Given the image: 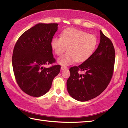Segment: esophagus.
<instances>
[{
  "instance_id": "1",
  "label": "esophagus",
  "mask_w": 128,
  "mask_h": 128,
  "mask_svg": "<svg viewBox=\"0 0 128 128\" xmlns=\"http://www.w3.org/2000/svg\"><path fill=\"white\" fill-rule=\"evenodd\" d=\"M68 68H67L66 66H61V69L62 70H65V69H67Z\"/></svg>"
}]
</instances>
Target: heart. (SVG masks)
Returning a JSON list of instances; mask_svg holds the SVG:
<instances>
[{
	"label": "heart",
	"instance_id": "b5f03b06",
	"mask_svg": "<svg viewBox=\"0 0 128 128\" xmlns=\"http://www.w3.org/2000/svg\"><path fill=\"white\" fill-rule=\"evenodd\" d=\"M98 40L96 36L81 30L69 28L61 33V38L54 36L51 40V47L58 58V63L63 66L74 62H84L92 55L96 49Z\"/></svg>",
	"mask_w": 128,
	"mask_h": 128
}]
</instances>
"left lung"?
Segmentation results:
<instances>
[{
  "label": "left lung",
  "instance_id": "left-lung-1",
  "mask_svg": "<svg viewBox=\"0 0 128 128\" xmlns=\"http://www.w3.org/2000/svg\"><path fill=\"white\" fill-rule=\"evenodd\" d=\"M100 40L92 55L78 66L69 69L66 81L69 95L80 102L91 100L100 95L111 81L114 73L115 51L110 39L100 30ZM83 71L84 74H80Z\"/></svg>",
  "mask_w": 128,
  "mask_h": 128
}]
</instances>
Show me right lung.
<instances>
[{"mask_svg":"<svg viewBox=\"0 0 128 128\" xmlns=\"http://www.w3.org/2000/svg\"><path fill=\"white\" fill-rule=\"evenodd\" d=\"M58 26L38 24L25 32L15 44L12 59L15 78L21 89L30 96L39 97L48 92L60 72V65L44 67L56 62L50 43Z\"/></svg>","mask_w":128,"mask_h":128,"instance_id":"right-lung-1","label":"right lung"}]
</instances>
